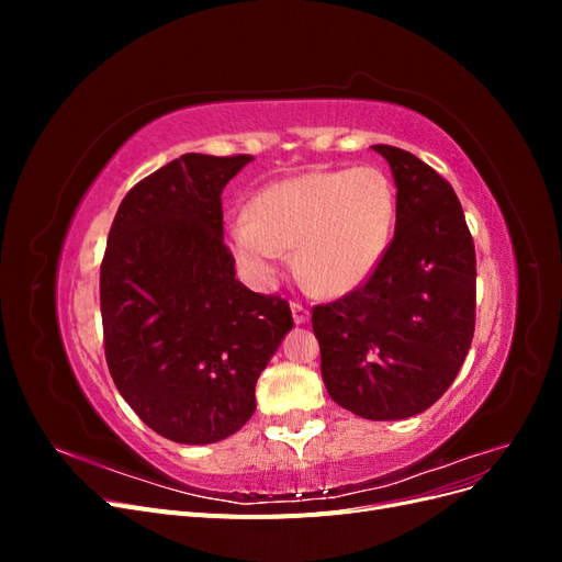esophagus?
<instances>
[{"label": "esophagus", "mask_w": 562, "mask_h": 562, "mask_svg": "<svg viewBox=\"0 0 562 562\" xmlns=\"http://www.w3.org/2000/svg\"><path fill=\"white\" fill-rule=\"evenodd\" d=\"M291 312H293V321L297 323V326H302V323H307V321H310V312H307V307H302L300 302H293V304H291Z\"/></svg>", "instance_id": "esophagus-1"}]
</instances>
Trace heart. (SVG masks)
<instances>
[{"label": "heart", "mask_w": 562, "mask_h": 562, "mask_svg": "<svg viewBox=\"0 0 562 562\" xmlns=\"http://www.w3.org/2000/svg\"><path fill=\"white\" fill-rule=\"evenodd\" d=\"M396 227V190L380 168L307 171L269 182L248 217L227 229V250L252 288H271L295 250L300 274L345 295L375 274Z\"/></svg>", "instance_id": "heart-1"}]
</instances>
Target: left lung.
<instances>
[{"mask_svg":"<svg viewBox=\"0 0 562 562\" xmlns=\"http://www.w3.org/2000/svg\"><path fill=\"white\" fill-rule=\"evenodd\" d=\"M396 182V232L363 288L312 314L330 398L363 419L431 407L462 368L475 326V250L450 182L415 155L372 145Z\"/></svg>","mask_w":562,"mask_h":562,"instance_id":"obj_1","label":"left lung"}]
</instances>
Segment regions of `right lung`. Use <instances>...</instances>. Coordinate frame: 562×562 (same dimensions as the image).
<instances>
[{
	"label": "right lung",
	"instance_id": "add662e5",
	"mask_svg": "<svg viewBox=\"0 0 562 562\" xmlns=\"http://www.w3.org/2000/svg\"><path fill=\"white\" fill-rule=\"evenodd\" d=\"M252 157L182 155L124 196L100 265L105 359L151 431L217 443L255 413V384L293 328L288 302L236 279L223 190Z\"/></svg>",
	"mask_w": 562,
	"mask_h": 562
}]
</instances>
